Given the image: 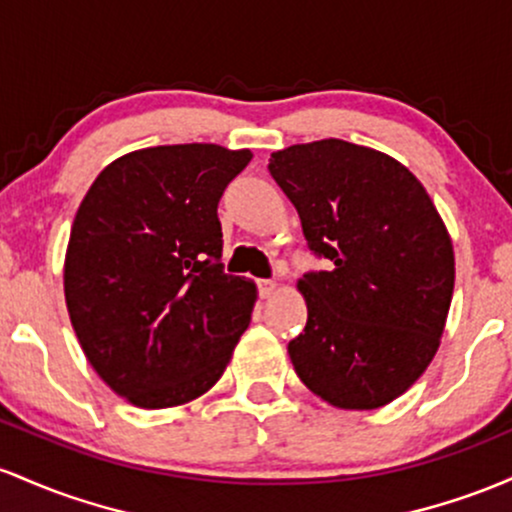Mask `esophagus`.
<instances>
[{"label": "esophagus", "mask_w": 512, "mask_h": 512, "mask_svg": "<svg viewBox=\"0 0 512 512\" xmlns=\"http://www.w3.org/2000/svg\"><path fill=\"white\" fill-rule=\"evenodd\" d=\"M275 290H278V283H275V280H258V295H261L263 300L271 297Z\"/></svg>", "instance_id": "1"}]
</instances>
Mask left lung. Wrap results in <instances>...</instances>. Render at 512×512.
I'll return each mask as SVG.
<instances>
[{
    "mask_svg": "<svg viewBox=\"0 0 512 512\" xmlns=\"http://www.w3.org/2000/svg\"><path fill=\"white\" fill-rule=\"evenodd\" d=\"M268 171L309 251L329 261L297 283V377L338 409H380L438 353L455 290L450 234L421 181L377 149L331 137L273 152Z\"/></svg>",
    "mask_w": 512,
    "mask_h": 512,
    "instance_id": "left-lung-1",
    "label": "left lung"
}]
</instances>
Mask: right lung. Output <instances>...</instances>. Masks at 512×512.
Returning a JSON list of instances; mask_svg holds the SVG:
<instances>
[{"mask_svg": "<svg viewBox=\"0 0 512 512\" xmlns=\"http://www.w3.org/2000/svg\"><path fill=\"white\" fill-rule=\"evenodd\" d=\"M251 157L198 142L137 149L79 205L67 312L91 367L140 409L208 392L249 326L256 285L225 273L217 203Z\"/></svg>", "mask_w": 512, "mask_h": 512, "instance_id": "1", "label": "right lung"}]
</instances>
